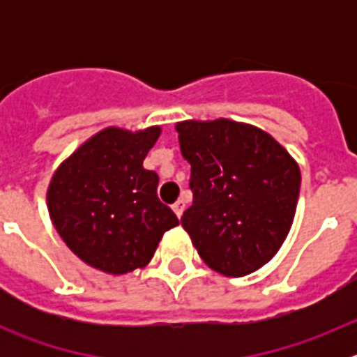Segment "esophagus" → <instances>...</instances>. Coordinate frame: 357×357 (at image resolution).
Returning a JSON list of instances; mask_svg holds the SVG:
<instances>
[{"mask_svg": "<svg viewBox=\"0 0 357 357\" xmlns=\"http://www.w3.org/2000/svg\"><path fill=\"white\" fill-rule=\"evenodd\" d=\"M184 209H185V204H184V200H176L175 204H173V211H175V214L178 218L182 216V213H184Z\"/></svg>", "mask_w": 357, "mask_h": 357, "instance_id": "34e87169", "label": "esophagus"}]
</instances>
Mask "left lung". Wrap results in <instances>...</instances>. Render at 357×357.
Segmentation results:
<instances>
[{
	"label": "left lung",
	"mask_w": 357,
	"mask_h": 357,
	"mask_svg": "<svg viewBox=\"0 0 357 357\" xmlns=\"http://www.w3.org/2000/svg\"><path fill=\"white\" fill-rule=\"evenodd\" d=\"M176 132L193 191L182 227L209 268L227 277L255 272L291 229L301 169L272 135L250 125L182 121Z\"/></svg>",
	"instance_id": "left-lung-1"
}]
</instances>
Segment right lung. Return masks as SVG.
Listing matches in <instances>:
<instances>
[{"mask_svg":"<svg viewBox=\"0 0 357 357\" xmlns=\"http://www.w3.org/2000/svg\"><path fill=\"white\" fill-rule=\"evenodd\" d=\"M159 135V127L135 134L105 128L53 175L52 222L89 266L114 275L146 266L164 232L178 225L175 213L157 197V173L143 168Z\"/></svg>","mask_w":357,"mask_h":357,"instance_id":"right-lung-1","label":"right lung"}]
</instances>
